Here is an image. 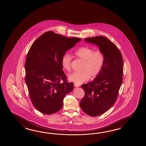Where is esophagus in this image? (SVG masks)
<instances>
[{"label": "esophagus", "instance_id": "esophagus-1", "mask_svg": "<svg viewBox=\"0 0 146 146\" xmlns=\"http://www.w3.org/2000/svg\"><path fill=\"white\" fill-rule=\"evenodd\" d=\"M74 86H75V87H78V86H80V85L79 84H74Z\"/></svg>", "mask_w": 146, "mask_h": 146}]
</instances>
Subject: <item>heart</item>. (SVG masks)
Returning <instances> with one entry per match:
<instances>
[{"instance_id": "obj_1", "label": "heart", "mask_w": 146, "mask_h": 146, "mask_svg": "<svg viewBox=\"0 0 146 146\" xmlns=\"http://www.w3.org/2000/svg\"><path fill=\"white\" fill-rule=\"evenodd\" d=\"M77 58L84 61L82 72H74L68 75L70 81L81 84L88 81L90 77L93 79L100 73L104 63V55L101 50L94 51L93 49L82 47L74 52ZM72 57L68 53L62 55L61 64L62 68L67 71L71 69Z\"/></svg>"}]
</instances>
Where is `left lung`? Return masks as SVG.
I'll list each match as a JSON object with an SVG mask.
<instances>
[{"label":"left lung","mask_w":146,"mask_h":146,"mask_svg":"<svg viewBox=\"0 0 146 146\" xmlns=\"http://www.w3.org/2000/svg\"><path fill=\"white\" fill-rule=\"evenodd\" d=\"M84 40L99 46L105 58L98 76L91 82L81 85L85 94L80 108L87 115L96 117L105 113L115 102L123 82V60L119 49L106 37L98 36Z\"/></svg>","instance_id":"obj_1"}]
</instances>
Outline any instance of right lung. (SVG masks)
Returning <instances> with one entry per match:
<instances>
[{
	"label": "right lung",
	"mask_w": 146,
	"mask_h": 146,
	"mask_svg": "<svg viewBox=\"0 0 146 146\" xmlns=\"http://www.w3.org/2000/svg\"><path fill=\"white\" fill-rule=\"evenodd\" d=\"M81 40L47 31L31 46L25 64V80L31 102L41 113L58 112L66 95L73 90L74 84L68 81L62 70L61 59Z\"/></svg>",
	"instance_id": "add662e5"
}]
</instances>
